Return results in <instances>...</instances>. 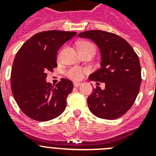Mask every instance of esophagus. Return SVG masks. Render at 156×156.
<instances>
[{"instance_id": "obj_1", "label": "esophagus", "mask_w": 156, "mask_h": 156, "mask_svg": "<svg viewBox=\"0 0 156 156\" xmlns=\"http://www.w3.org/2000/svg\"><path fill=\"white\" fill-rule=\"evenodd\" d=\"M73 85L75 87H80L81 85V83L80 82H73Z\"/></svg>"}]
</instances>
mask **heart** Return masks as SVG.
Returning a JSON list of instances; mask_svg holds the SVG:
<instances>
[{
	"instance_id": "obj_1",
	"label": "heart",
	"mask_w": 156,
	"mask_h": 156,
	"mask_svg": "<svg viewBox=\"0 0 156 156\" xmlns=\"http://www.w3.org/2000/svg\"><path fill=\"white\" fill-rule=\"evenodd\" d=\"M78 47H79L80 51H86L87 49H90V48L94 49V45L90 44V42H87V41H82V42L79 43ZM87 72L88 70L85 68H82L80 66H73V67H70L69 69L66 70L65 74H66V76L70 78V79L80 80L82 79L83 75Z\"/></svg>"
}]
</instances>
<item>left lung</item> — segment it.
Masks as SVG:
<instances>
[{"mask_svg": "<svg viewBox=\"0 0 156 156\" xmlns=\"http://www.w3.org/2000/svg\"><path fill=\"white\" fill-rule=\"evenodd\" d=\"M78 36L91 39L100 48L102 59L101 68L90 74L89 80L104 82L105 88H94L87 98L90 111L101 119H118L131 108L140 90L138 56L127 41L112 33L90 30Z\"/></svg>", "mask_w": 156, "mask_h": 156, "instance_id": "1", "label": "left lung"}]
</instances>
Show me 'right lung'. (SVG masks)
<instances>
[{
  "instance_id": "add662e5",
  "label": "right lung",
  "mask_w": 156,
  "mask_h": 156,
  "mask_svg": "<svg viewBox=\"0 0 156 156\" xmlns=\"http://www.w3.org/2000/svg\"><path fill=\"white\" fill-rule=\"evenodd\" d=\"M76 35V32L60 30L41 32L18 51L11 73V89L19 108L32 119L48 121L64 112L73 83L62 78L53 87L46 77L57 67L59 48Z\"/></svg>"
}]
</instances>
